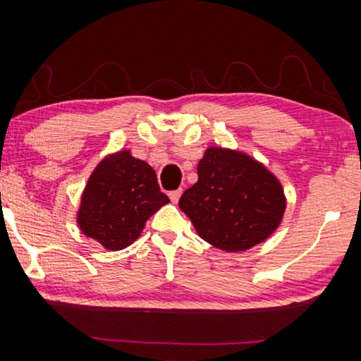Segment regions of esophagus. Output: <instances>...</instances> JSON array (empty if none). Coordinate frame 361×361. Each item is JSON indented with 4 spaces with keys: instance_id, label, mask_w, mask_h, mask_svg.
I'll return each instance as SVG.
<instances>
[{
    "instance_id": "34e87169",
    "label": "esophagus",
    "mask_w": 361,
    "mask_h": 361,
    "mask_svg": "<svg viewBox=\"0 0 361 361\" xmlns=\"http://www.w3.org/2000/svg\"><path fill=\"white\" fill-rule=\"evenodd\" d=\"M169 195H170V199H172V202H178V199L181 195V189H176V191H172Z\"/></svg>"
}]
</instances>
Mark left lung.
<instances>
[{
    "label": "left lung",
    "instance_id": "obj_1",
    "mask_svg": "<svg viewBox=\"0 0 361 361\" xmlns=\"http://www.w3.org/2000/svg\"><path fill=\"white\" fill-rule=\"evenodd\" d=\"M197 175L178 205L213 247L243 252L267 239L282 221L283 189L250 156L209 148L199 161Z\"/></svg>",
    "mask_w": 361,
    "mask_h": 361
}]
</instances>
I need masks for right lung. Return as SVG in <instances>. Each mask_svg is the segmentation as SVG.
<instances>
[{"mask_svg":"<svg viewBox=\"0 0 361 361\" xmlns=\"http://www.w3.org/2000/svg\"><path fill=\"white\" fill-rule=\"evenodd\" d=\"M170 202L156 172L129 151L108 156L90 175L78 224L108 250H122L138 239L151 215Z\"/></svg>","mask_w":361,"mask_h":361,"instance_id":"obj_1","label":"right lung"}]
</instances>
